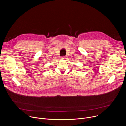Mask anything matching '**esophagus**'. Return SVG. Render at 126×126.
<instances>
[{
  "instance_id": "1",
  "label": "esophagus",
  "mask_w": 126,
  "mask_h": 126,
  "mask_svg": "<svg viewBox=\"0 0 126 126\" xmlns=\"http://www.w3.org/2000/svg\"><path fill=\"white\" fill-rule=\"evenodd\" d=\"M61 58V59H62V60H66V59H67V56L62 57Z\"/></svg>"
}]
</instances>
